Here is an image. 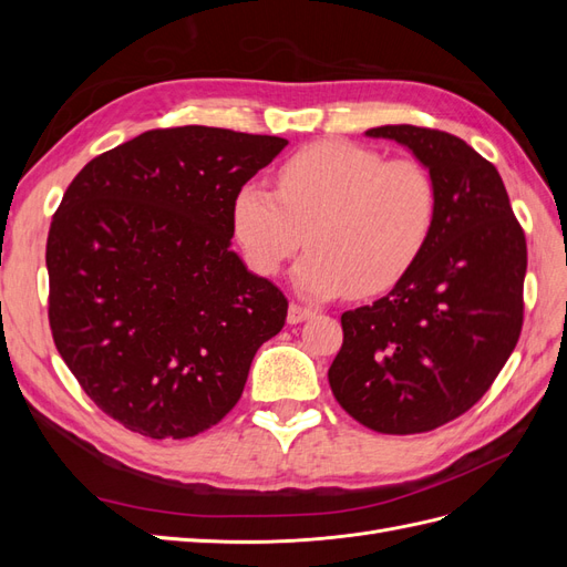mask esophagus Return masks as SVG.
Instances as JSON below:
<instances>
[{"label": "esophagus", "mask_w": 567, "mask_h": 567, "mask_svg": "<svg viewBox=\"0 0 567 567\" xmlns=\"http://www.w3.org/2000/svg\"><path fill=\"white\" fill-rule=\"evenodd\" d=\"M315 312L310 310V307H302V305H290L288 307V323H300L305 319H310Z\"/></svg>", "instance_id": "1"}]
</instances>
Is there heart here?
Wrapping results in <instances>:
<instances>
[{
  "label": "heart",
  "instance_id": "b5f03b06",
  "mask_svg": "<svg viewBox=\"0 0 567 567\" xmlns=\"http://www.w3.org/2000/svg\"><path fill=\"white\" fill-rule=\"evenodd\" d=\"M437 184L421 161L342 140L293 153L277 194L244 184L231 227L248 265L274 277L307 241L296 286L310 298L379 296L416 265L437 221Z\"/></svg>",
  "mask_w": 567,
  "mask_h": 567
}]
</instances>
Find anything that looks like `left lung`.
Segmentation results:
<instances>
[{"label":"left lung","mask_w":567,"mask_h":567,"mask_svg":"<svg viewBox=\"0 0 567 567\" xmlns=\"http://www.w3.org/2000/svg\"><path fill=\"white\" fill-rule=\"evenodd\" d=\"M367 134L414 151L440 208L431 241L390 293L342 312L329 383L371 431L416 435L466 414L516 348L527 244L496 167L458 136L416 125Z\"/></svg>","instance_id":"obj_1"}]
</instances>
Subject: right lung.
I'll return each mask as SVG.
<instances>
[{"label": "right lung", "instance_id": "right-lung-1", "mask_svg": "<svg viewBox=\"0 0 567 567\" xmlns=\"http://www.w3.org/2000/svg\"><path fill=\"white\" fill-rule=\"evenodd\" d=\"M281 136L148 130L84 165L47 236L49 326L87 398L127 431L184 440L241 400L288 300L231 250V205Z\"/></svg>", "mask_w": 567, "mask_h": 567}]
</instances>
